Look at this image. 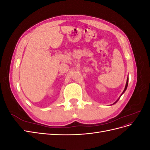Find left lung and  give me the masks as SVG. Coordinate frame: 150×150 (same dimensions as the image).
Segmentation results:
<instances>
[{
	"label": "left lung",
	"instance_id": "1",
	"mask_svg": "<svg viewBox=\"0 0 150 150\" xmlns=\"http://www.w3.org/2000/svg\"><path fill=\"white\" fill-rule=\"evenodd\" d=\"M128 79H127V81H126V86H125V89H124V91H123V92H122V93H125V91L126 90V89H127V87H128ZM120 99V98H119ZM119 99H117V100L115 103H116L117 101H118L119 100Z\"/></svg>",
	"mask_w": 150,
	"mask_h": 150
}]
</instances>
